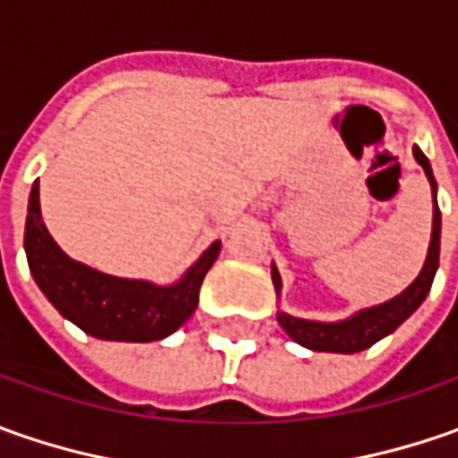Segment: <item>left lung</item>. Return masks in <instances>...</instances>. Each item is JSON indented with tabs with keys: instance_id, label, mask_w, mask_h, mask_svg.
Here are the masks:
<instances>
[{
	"instance_id": "8db88e82",
	"label": "left lung",
	"mask_w": 458,
	"mask_h": 458,
	"mask_svg": "<svg viewBox=\"0 0 458 458\" xmlns=\"http://www.w3.org/2000/svg\"><path fill=\"white\" fill-rule=\"evenodd\" d=\"M413 157L418 165L423 167L433 193V229L431 244H428V255L423 262V270L418 273L413 283L405 291L379 303V306L361 308L357 313H352L349 318L342 321H310V318H298L285 310H277V324L283 326V331L291 336L293 342L313 349V352H334V354H357L361 349H369L372 344L385 339L387 334H393L397 326L403 324L408 316H413L418 306L426 301V295L431 293L433 277L438 270V252H441V211L436 203V178H433L431 163L423 155L420 148H413ZM273 285L275 293L280 295L283 291V280L280 273L273 265Z\"/></svg>"
}]
</instances>
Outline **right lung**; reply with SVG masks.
Here are the masks:
<instances>
[{
  "instance_id": "obj_1",
  "label": "right lung",
  "mask_w": 458,
  "mask_h": 458,
  "mask_svg": "<svg viewBox=\"0 0 458 458\" xmlns=\"http://www.w3.org/2000/svg\"><path fill=\"white\" fill-rule=\"evenodd\" d=\"M214 242L181 280L157 285L98 273L63 252L40 214V185L32 183L25 221V255L38 288L63 318L104 342H160L178 331L199 306L206 273L219 257Z\"/></svg>"
}]
</instances>
